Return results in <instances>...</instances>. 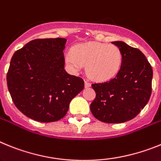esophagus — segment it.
<instances>
[{
    "label": "esophagus",
    "instance_id": "1",
    "mask_svg": "<svg viewBox=\"0 0 161 161\" xmlns=\"http://www.w3.org/2000/svg\"><path fill=\"white\" fill-rule=\"evenodd\" d=\"M91 86V83L88 82V81H85V87L86 88H88Z\"/></svg>",
    "mask_w": 161,
    "mask_h": 161
}]
</instances>
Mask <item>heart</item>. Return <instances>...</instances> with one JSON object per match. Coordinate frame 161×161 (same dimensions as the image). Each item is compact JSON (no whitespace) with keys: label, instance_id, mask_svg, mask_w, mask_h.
<instances>
[{"label":"heart","instance_id":"obj_1","mask_svg":"<svg viewBox=\"0 0 161 161\" xmlns=\"http://www.w3.org/2000/svg\"><path fill=\"white\" fill-rule=\"evenodd\" d=\"M66 63L75 72L86 65L91 79L104 82L117 75L122 62V54L118 47L99 42H87L75 45L65 55Z\"/></svg>","mask_w":161,"mask_h":161}]
</instances>
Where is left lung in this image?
Wrapping results in <instances>:
<instances>
[{"mask_svg":"<svg viewBox=\"0 0 161 161\" xmlns=\"http://www.w3.org/2000/svg\"><path fill=\"white\" fill-rule=\"evenodd\" d=\"M112 44L121 52V68L114 79L92 84L96 96L90 108L99 121L122 123L136 117L147 104L152 93L153 72L140 50L123 41Z\"/></svg>","mask_w":161,"mask_h":161,"instance_id":"8db88e82","label":"left lung"}]
</instances>
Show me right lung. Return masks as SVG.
Here are the masks:
<instances>
[{"mask_svg": "<svg viewBox=\"0 0 161 161\" xmlns=\"http://www.w3.org/2000/svg\"><path fill=\"white\" fill-rule=\"evenodd\" d=\"M66 39H37L14 53L7 73V86L18 109L40 122L65 117L69 103L84 81L65 69Z\"/></svg>", "mask_w": 161, "mask_h": 161, "instance_id": "obj_1", "label": "right lung"}]
</instances>
